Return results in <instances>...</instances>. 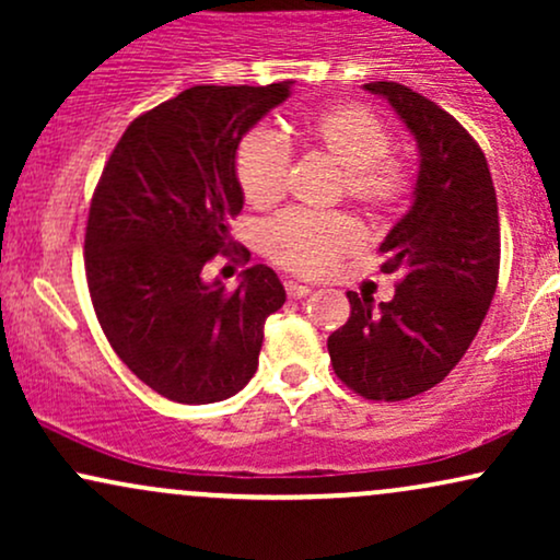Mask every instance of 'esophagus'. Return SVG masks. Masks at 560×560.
<instances>
[{
    "instance_id": "1",
    "label": "esophagus",
    "mask_w": 560,
    "mask_h": 560,
    "mask_svg": "<svg viewBox=\"0 0 560 560\" xmlns=\"http://www.w3.org/2000/svg\"><path fill=\"white\" fill-rule=\"evenodd\" d=\"M287 298L289 300H300V298H307L311 294V287L305 284H298V281H287Z\"/></svg>"
}]
</instances>
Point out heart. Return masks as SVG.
<instances>
[{"mask_svg": "<svg viewBox=\"0 0 560 560\" xmlns=\"http://www.w3.org/2000/svg\"><path fill=\"white\" fill-rule=\"evenodd\" d=\"M300 139L342 168L347 197L369 210L395 208L408 191V168L389 155V128L361 105H331L307 115ZM292 152L284 137L255 128L236 150V178L255 208L279 202L287 189ZM363 234L352 218L339 213H287L266 229L262 244L276 262L305 276L324 273L352 253Z\"/></svg>", "mask_w": 560, "mask_h": 560, "instance_id": "obj_1", "label": "heart"}]
</instances>
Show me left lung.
Here are the masks:
<instances>
[{
    "instance_id": "8db88e82",
    "label": "left lung",
    "mask_w": 560,
    "mask_h": 560,
    "mask_svg": "<svg viewBox=\"0 0 560 560\" xmlns=\"http://www.w3.org/2000/svg\"><path fill=\"white\" fill-rule=\"evenodd\" d=\"M389 102L419 150L410 208L389 234L384 273L402 276L389 302L358 292L329 355L350 389L405 400L440 384L477 337L498 287V197L485 152L453 115L395 81L365 83Z\"/></svg>"
}]
</instances>
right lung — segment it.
Returning <instances> with one entry per match:
<instances>
[{"mask_svg": "<svg viewBox=\"0 0 560 560\" xmlns=\"http://www.w3.org/2000/svg\"><path fill=\"white\" fill-rule=\"evenodd\" d=\"M292 83L186 89L126 128L96 184L83 244L96 318L120 361L173 402L236 395L258 369L266 318L287 300L262 262L234 292L202 268L234 247L240 141Z\"/></svg>", "mask_w": 560, "mask_h": 560, "instance_id": "add662e5", "label": "right lung"}]
</instances>
